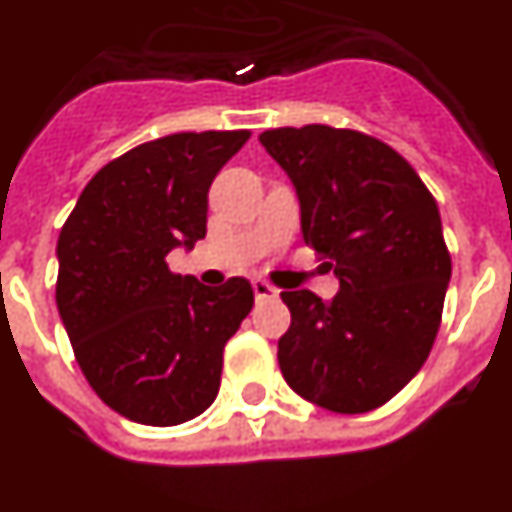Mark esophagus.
<instances>
[{
	"instance_id": "34e87169",
	"label": "esophagus",
	"mask_w": 512,
	"mask_h": 512,
	"mask_svg": "<svg viewBox=\"0 0 512 512\" xmlns=\"http://www.w3.org/2000/svg\"><path fill=\"white\" fill-rule=\"evenodd\" d=\"M252 291H255V299H273V296H278L276 286H270L263 278H255V281H252Z\"/></svg>"
}]
</instances>
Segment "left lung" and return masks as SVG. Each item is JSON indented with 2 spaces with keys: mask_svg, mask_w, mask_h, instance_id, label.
Masks as SVG:
<instances>
[{
  "mask_svg": "<svg viewBox=\"0 0 512 512\" xmlns=\"http://www.w3.org/2000/svg\"><path fill=\"white\" fill-rule=\"evenodd\" d=\"M260 143L294 184L304 242L341 283L330 304L307 289L281 294L283 380L336 414L377 409L422 369L440 328L450 255L435 197L362 132L307 124Z\"/></svg>",
  "mask_w": 512,
  "mask_h": 512,
  "instance_id": "left-lung-1",
  "label": "left lung"
}]
</instances>
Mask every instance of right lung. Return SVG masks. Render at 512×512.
<instances>
[{
    "label": "right lung",
    "instance_id": "right-lung-1",
    "mask_svg": "<svg viewBox=\"0 0 512 512\" xmlns=\"http://www.w3.org/2000/svg\"><path fill=\"white\" fill-rule=\"evenodd\" d=\"M247 130L176 132L106 163L62 226L57 307L85 380L106 406L148 427L203 414L223 346L249 315L244 278L210 289L166 265L205 236L208 190Z\"/></svg>",
    "mask_w": 512,
    "mask_h": 512
}]
</instances>
